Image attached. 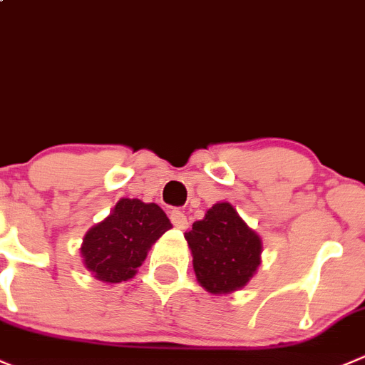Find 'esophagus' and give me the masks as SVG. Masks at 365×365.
<instances>
[{"mask_svg":"<svg viewBox=\"0 0 365 365\" xmlns=\"http://www.w3.org/2000/svg\"><path fill=\"white\" fill-rule=\"evenodd\" d=\"M169 217H171V222L175 225V228H178V230L189 228V221H187V215L183 214L182 210H173Z\"/></svg>","mask_w":365,"mask_h":365,"instance_id":"34e87169","label":"esophagus"}]
</instances>
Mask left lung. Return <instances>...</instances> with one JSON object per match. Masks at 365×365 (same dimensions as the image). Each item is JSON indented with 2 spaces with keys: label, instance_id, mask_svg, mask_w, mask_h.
<instances>
[{
  "label": "left lung",
  "instance_id": "1",
  "mask_svg": "<svg viewBox=\"0 0 365 365\" xmlns=\"http://www.w3.org/2000/svg\"><path fill=\"white\" fill-rule=\"evenodd\" d=\"M196 280L215 296L246 287L262 258V239L228 201L210 207L185 233Z\"/></svg>",
  "mask_w": 365,
  "mask_h": 365
}]
</instances>
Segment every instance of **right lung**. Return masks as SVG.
<instances>
[{"label":"right lung","instance_id":"1","mask_svg":"<svg viewBox=\"0 0 365 365\" xmlns=\"http://www.w3.org/2000/svg\"><path fill=\"white\" fill-rule=\"evenodd\" d=\"M171 228L157 203L121 197L103 221L85 233L81 260L96 280L121 284L135 277L151 246Z\"/></svg>","mask_w":365,"mask_h":365}]
</instances>
